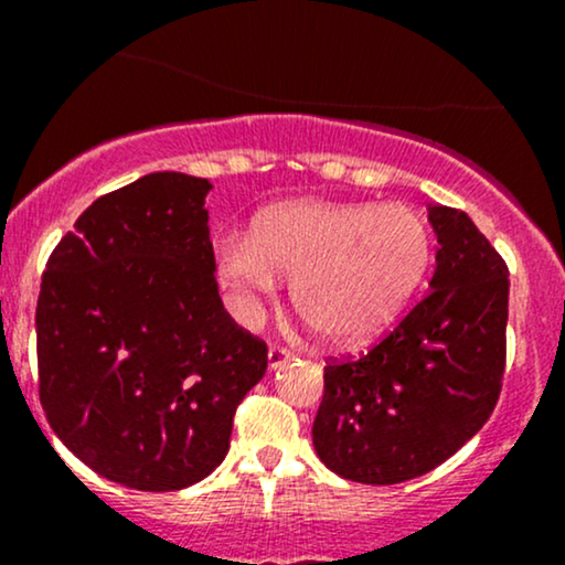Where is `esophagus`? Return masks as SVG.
<instances>
[{"label": "esophagus", "mask_w": 565, "mask_h": 565, "mask_svg": "<svg viewBox=\"0 0 565 565\" xmlns=\"http://www.w3.org/2000/svg\"><path fill=\"white\" fill-rule=\"evenodd\" d=\"M289 359H291V353H289L287 348L270 345V350H268V369H270V372H276V369H281Z\"/></svg>", "instance_id": "esophagus-1"}]
</instances>
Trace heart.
<instances>
[{"label":"heart","instance_id":"1","mask_svg":"<svg viewBox=\"0 0 565 565\" xmlns=\"http://www.w3.org/2000/svg\"><path fill=\"white\" fill-rule=\"evenodd\" d=\"M220 276L242 295L274 291L291 276L289 297L321 340L359 345L391 323L427 274V223L401 204L295 199L270 206L249 236L217 244Z\"/></svg>","mask_w":565,"mask_h":565}]
</instances>
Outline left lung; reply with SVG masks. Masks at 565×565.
Wrapping results in <instances>:
<instances>
[{
    "label": "left lung",
    "instance_id": "obj_1",
    "mask_svg": "<svg viewBox=\"0 0 565 565\" xmlns=\"http://www.w3.org/2000/svg\"><path fill=\"white\" fill-rule=\"evenodd\" d=\"M438 236L423 302L361 359L323 369L316 454L355 483H404L462 449L494 412L504 374L508 265L465 212L427 210Z\"/></svg>",
    "mask_w": 565,
    "mask_h": 565
}]
</instances>
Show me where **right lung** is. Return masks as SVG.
I'll list each match as a JSON object with an SVG mask.
<instances>
[{"label": "right lung", "instance_id": "right-lung-1", "mask_svg": "<svg viewBox=\"0 0 565 565\" xmlns=\"http://www.w3.org/2000/svg\"><path fill=\"white\" fill-rule=\"evenodd\" d=\"M212 183L153 172L106 193L50 255L36 302L39 398L87 468L138 491L210 476L268 366L215 281Z\"/></svg>", "mask_w": 565, "mask_h": 565}]
</instances>
